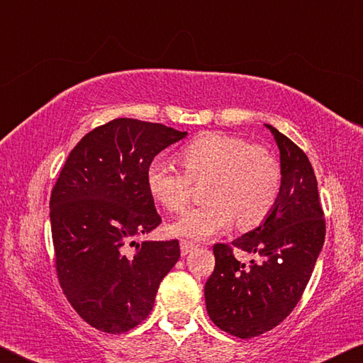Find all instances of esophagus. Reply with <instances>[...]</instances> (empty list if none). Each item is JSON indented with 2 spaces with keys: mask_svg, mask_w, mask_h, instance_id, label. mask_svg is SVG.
<instances>
[{
  "mask_svg": "<svg viewBox=\"0 0 363 363\" xmlns=\"http://www.w3.org/2000/svg\"><path fill=\"white\" fill-rule=\"evenodd\" d=\"M195 247H196V245L194 242L181 240V253H182V256H186V255L190 253V251H194Z\"/></svg>",
  "mask_w": 363,
  "mask_h": 363,
  "instance_id": "1",
  "label": "esophagus"
}]
</instances>
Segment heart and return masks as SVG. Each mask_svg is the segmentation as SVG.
I'll return each mask as SVG.
<instances>
[{"instance_id":"b5f03b06","label":"heart","mask_w":363,"mask_h":363,"mask_svg":"<svg viewBox=\"0 0 363 363\" xmlns=\"http://www.w3.org/2000/svg\"><path fill=\"white\" fill-rule=\"evenodd\" d=\"M184 171L162 157L145 171L155 203L181 213L190 203L192 182L206 184V205L190 210L171 225L176 235L203 240L237 220L242 230L261 225L272 214L281 192V168L272 153L247 139L208 133L177 153Z\"/></svg>"}]
</instances>
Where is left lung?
I'll list each match as a JSON object with an SVG mask.
<instances>
[{"label": "left lung", "mask_w": 363, "mask_h": 363, "mask_svg": "<svg viewBox=\"0 0 363 363\" xmlns=\"http://www.w3.org/2000/svg\"><path fill=\"white\" fill-rule=\"evenodd\" d=\"M280 150L281 192L264 223L232 245L213 247L216 266L205 284L208 315L225 333L248 340L277 327L303 296L325 242V219L312 164L299 147L266 125ZM256 252L245 267L233 248Z\"/></svg>", "instance_id": "1"}]
</instances>
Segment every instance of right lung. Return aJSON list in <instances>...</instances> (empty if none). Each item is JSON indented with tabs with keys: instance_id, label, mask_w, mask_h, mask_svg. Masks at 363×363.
I'll list each match as a JSON object with an SVG mask.
<instances>
[{
	"instance_id": "add662e5",
	"label": "right lung",
	"mask_w": 363,
	"mask_h": 363,
	"mask_svg": "<svg viewBox=\"0 0 363 363\" xmlns=\"http://www.w3.org/2000/svg\"><path fill=\"white\" fill-rule=\"evenodd\" d=\"M186 136L160 123L116 118L86 134L60 171L49 200L57 279L91 327L116 335L139 325L179 259L177 240H136L162 223L147 167Z\"/></svg>"
}]
</instances>
